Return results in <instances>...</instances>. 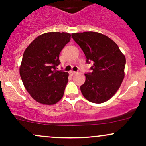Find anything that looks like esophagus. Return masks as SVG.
I'll list each match as a JSON object with an SVG mask.
<instances>
[{"instance_id": "obj_1", "label": "esophagus", "mask_w": 146, "mask_h": 146, "mask_svg": "<svg viewBox=\"0 0 146 146\" xmlns=\"http://www.w3.org/2000/svg\"><path fill=\"white\" fill-rule=\"evenodd\" d=\"M76 73H77V72H75V71H70L69 72V74H70V75H71V76H73V75H75Z\"/></svg>"}]
</instances>
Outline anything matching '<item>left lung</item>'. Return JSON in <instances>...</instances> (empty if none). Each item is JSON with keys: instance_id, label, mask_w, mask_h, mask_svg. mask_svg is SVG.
I'll list each match as a JSON object with an SVG mask.
<instances>
[{"instance_id": "left-lung-1", "label": "left lung", "mask_w": 146, "mask_h": 146, "mask_svg": "<svg viewBox=\"0 0 146 146\" xmlns=\"http://www.w3.org/2000/svg\"><path fill=\"white\" fill-rule=\"evenodd\" d=\"M71 36L84 53L86 63H93L92 72L85 74L86 81L80 86L83 96L95 104L108 101L124 78L125 56L115 42L102 33L86 31Z\"/></svg>"}]
</instances>
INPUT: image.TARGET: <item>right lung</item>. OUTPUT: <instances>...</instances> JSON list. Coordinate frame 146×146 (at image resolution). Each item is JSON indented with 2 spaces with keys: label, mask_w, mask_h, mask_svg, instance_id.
<instances>
[{
  "label": "right lung",
  "mask_w": 146,
  "mask_h": 146,
  "mask_svg": "<svg viewBox=\"0 0 146 146\" xmlns=\"http://www.w3.org/2000/svg\"><path fill=\"white\" fill-rule=\"evenodd\" d=\"M71 38L66 32L45 33L25 49L20 75L26 90L36 102L52 105L62 98L68 73L57 71L56 66L60 63V52Z\"/></svg>",
  "instance_id": "obj_1"
}]
</instances>
